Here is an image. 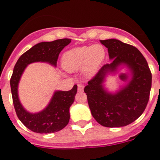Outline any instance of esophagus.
Here are the masks:
<instances>
[{
	"label": "esophagus",
	"instance_id": "obj_1",
	"mask_svg": "<svg viewBox=\"0 0 160 160\" xmlns=\"http://www.w3.org/2000/svg\"><path fill=\"white\" fill-rule=\"evenodd\" d=\"M83 89H84V86H83L82 84L78 85V91L82 92V91H83Z\"/></svg>",
	"mask_w": 160,
	"mask_h": 160
}]
</instances>
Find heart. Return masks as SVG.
Returning <instances> with one entry per match:
<instances>
[{"mask_svg": "<svg viewBox=\"0 0 160 160\" xmlns=\"http://www.w3.org/2000/svg\"><path fill=\"white\" fill-rule=\"evenodd\" d=\"M105 57V49L101 45L82 46L66 52L63 55L62 65L68 71H78L84 67L87 73L92 74L101 66Z\"/></svg>", "mask_w": 160, "mask_h": 160, "instance_id": "1", "label": "heart"}]
</instances>
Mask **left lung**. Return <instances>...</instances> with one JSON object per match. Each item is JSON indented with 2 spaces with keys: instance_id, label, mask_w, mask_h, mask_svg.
<instances>
[{
  "instance_id": "left-lung-1",
  "label": "left lung",
  "mask_w": 160,
  "mask_h": 160,
  "mask_svg": "<svg viewBox=\"0 0 160 160\" xmlns=\"http://www.w3.org/2000/svg\"><path fill=\"white\" fill-rule=\"evenodd\" d=\"M108 49L111 64H106L84 88L93 117L107 128H118L131 123L146 109L152 88V72L147 60L135 46L116 39L100 40ZM123 64L132 73V80L115 95L103 89L105 73ZM121 78V73L119 74Z\"/></svg>"
}]
</instances>
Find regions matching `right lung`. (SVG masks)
Returning <instances> with one entry per match:
<instances>
[{
    "label": "right lung",
    "instance_id": "obj_1",
    "mask_svg": "<svg viewBox=\"0 0 160 160\" xmlns=\"http://www.w3.org/2000/svg\"><path fill=\"white\" fill-rule=\"evenodd\" d=\"M71 39L63 38L49 42H40L32 46L19 58L10 78L12 102L20 121L30 131L40 134L53 133L62 130L69 123L70 107L74 101L77 85L69 91H56L44 111L30 114L25 111L18 98V86L27 65L35 62H46L56 66L59 53Z\"/></svg>",
    "mask_w": 160,
    "mask_h": 160
}]
</instances>
